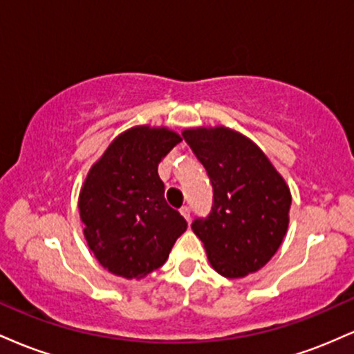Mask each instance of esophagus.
I'll return each instance as SVG.
<instances>
[{"mask_svg": "<svg viewBox=\"0 0 354 354\" xmlns=\"http://www.w3.org/2000/svg\"><path fill=\"white\" fill-rule=\"evenodd\" d=\"M180 213L183 214V218H185L186 219V221H188L189 223V216H191V211H189V208H188V206H183V208L180 209Z\"/></svg>", "mask_w": 354, "mask_h": 354, "instance_id": "esophagus-1", "label": "esophagus"}]
</instances>
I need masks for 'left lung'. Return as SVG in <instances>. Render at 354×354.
<instances>
[{
	"instance_id": "1",
	"label": "left lung",
	"mask_w": 354,
	"mask_h": 354,
	"mask_svg": "<svg viewBox=\"0 0 354 354\" xmlns=\"http://www.w3.org/2000/svg\"><path fill=\"white\" fill-rule=\"evenodd\" d=\"M183 138L213 185L211 213L191 225L209 265L231 279L261 270L281 246L290 225L286 181L259 146L234 129L186 128Z\"/></svg>"
}]
</instances>
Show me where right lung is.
Masks as SVG:
<instances>
[{
  "label": "right lung",
  "mask_w": 354,
  "mask_h": 354,
  "mask_svg": "<svg viewBox=\"0 0 354 354\" xmlns=\"http://www.w3.org/2000/svg\"><path fill=\"white\" fill-rule=\"evenodd\" d=\"M181 141L165 126H133L91 166L80 191L89 250L104 270L141 279L165 265L186 219L168 206L158 165Z\"/></svg>",
  "instance_id": "obj_1"
}]
</instances>
